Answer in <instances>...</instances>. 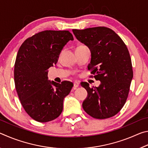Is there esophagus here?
Segmentation results:
<instances>
[{"label": "esophagus", "instance_id": "34e87169", "mask_svg": "<svg viewBox=\"0 0 148 148\" xmlns=\"http://www.w3.org/2000/svg\"><path fill=\"white\" fill-rule=\"evenodd\" d=\"M79 84L78 83V82H75L74 83V88H77V87L79 86Z\"/></svg>", "mask_w": 148, "mask_h": 148}]
</instances>
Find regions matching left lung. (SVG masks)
<instances>
[{"label": "left lung", "mask_w": 148, "mask_h": 148, "mask_svg": "<svg viewBox=\"0 0 148 148\" xmlns=\"http://www.w3.org/2000/svg\"><path fill=\"white\" fill-rule=\"evenodd\" d=\"M72 32L77 40L89 47L91 59L87 67L95 78L101 81L98 87L92 88L87 82L81 83L87 91L83 108L96 119L114 116L124 106L133 77L129 50L118 35L107 27Z\"/></svg>", "instance_id": "8db88e82"}]
</instances>
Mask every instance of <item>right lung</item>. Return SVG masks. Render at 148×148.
<instances>
[{
    "label": "right lung",
    "instance_id": "right-lung-1",
    "mask_svg": "<svg viewBox=\"0 0 148 148\" xmlns=\"http://www.w3.org/2000/svg\"><path fill=\"white\" fill-rule=\"evenodd\" d=\"M73 36L68 31H44L27 38L17 52L14 82L25 112L35 121L46 123L58 117L64 97L73 87L48 80L49 67L56 64L63 47Z\"/></svg>",
    "mask_w": 148,
    "mask_h": 148
}]
</instances>
